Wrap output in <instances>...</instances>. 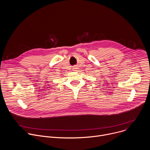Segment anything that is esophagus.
Here are the masks:
<instances>
[{
    "mask_svg": "<svg viewBox=\"0 0 150 150\" xmlns=\"http://www.w3.org/2000/svg\"><path fill=\"white\" fill-rule=\"evenodd\" d=\"M76 69H77V68H74V70H75V71H76Z\"/></svg>",
    "mask_w": 150,
    "mask_h": 150,
    "instance_id": "1",
    "label": "esophagus"
}]
</instances>
